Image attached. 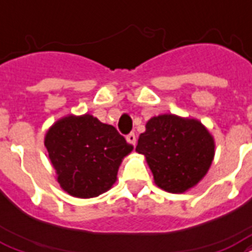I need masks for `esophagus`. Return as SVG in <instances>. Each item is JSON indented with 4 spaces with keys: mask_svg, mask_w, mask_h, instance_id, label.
<instances>
[{
    "mask_svg": "<svg viewBox=\"0 0 252 252\" xmlns=\"http://www.w3.org/2000/svg\"><path fill=\"white\" fill-rule=\"evenodd\" d=\"M126 141H128L130 145H133L134 147V145H136V134H134L133 132L129 134H126Z\"/></svg>",
    "mask_w": 252,
    "mask_h": 252,
    "instance_id": "esophagus-1",
    "label": "esophagus"
}]
</instances>
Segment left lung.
<instances>
[{"instance_id": "1", "label": "left lung", "mask_w": 252, "mask_h": 252, "mask_svg": "<svg viewBox=\"0 0 252 252\" xmlns=\"http://www.w3.org/2000/svg\"><path fill=\"white\" fill-rule=\"evenodd\" d=\"M214 148V139L202 123L165 113L148 120L136 152L145 156L158 188L184 193L206 176Z\"/></svg>"}]
</instances>
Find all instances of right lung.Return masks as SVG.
<instances>
[{"instance_id": "obj_1", "label": "right lung", "mask_w": 252, "mask_h": 252, "mask_svg": "<svg viewBox=\"0 0 252 252\" xmlns=\"http://www.w3.org/2000/svg\"><path fill=\"white\" fill-rule=\"evenodd\" d=\"M45 147L64 191L92 198L112 188L119 166L133 147L116 128L92 115H68L50 126Z\"/></svg>"}]
</instances>
